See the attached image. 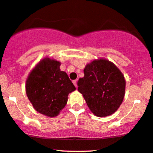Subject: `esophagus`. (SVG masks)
I'll use <instances>...</instances> for the list:
<instances>
[{"instance_id":"obj_1","label":"esophagus","mask_w":153,"mask_h":153,"mask_svg":"<svg viewBox=\"0 0 153 153\" xmlns=\"http://www.w3.org/2000/svg\"><path fill=\"white\" fill-rule=\"evenodd\" d=\"M73 83H74L75 87L77 88V80H76V79H75V80H73Z\"/></svg>"}]
</instances>
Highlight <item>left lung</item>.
I'll return each mask as SVG.
<instances>
[{"instance_id": "left-lung-1", "label": "left lung", "mask_w": 153, "mask_h": 153, "mask_svg": "<svg viewBox=\"0 0 153 153\" xmlns=\"http://www.w3.org/2000/svg\"><path fill=\"white\" fill-rule=\"evenodd\" d=\"M77 81V90L82 94L94 114L104 117L112 114L121 105L126 80L113 63L107 59L94 60L84 69Z\"/></svg>"}]
</instances>
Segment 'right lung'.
Returning a JSON list of instances; mask_svg holds the SVG:
<instances>
[{"label":"right lung","instance_id":"add662e5","mask_svg":"<svg viewBox=\"0 0 153 153\" xmlns=\"http://www.w3.org/2000/svg\"><path fill=\"white\" fill-rule=\"evenodd\" d=\"M60 62L49 58L43 59L32 71L26 80L27 98L38 112L50 117L59 114L67 103L68 95L76 87Z\"/></svg>","mask_w":153,"mask_h":153}]
</instances>
